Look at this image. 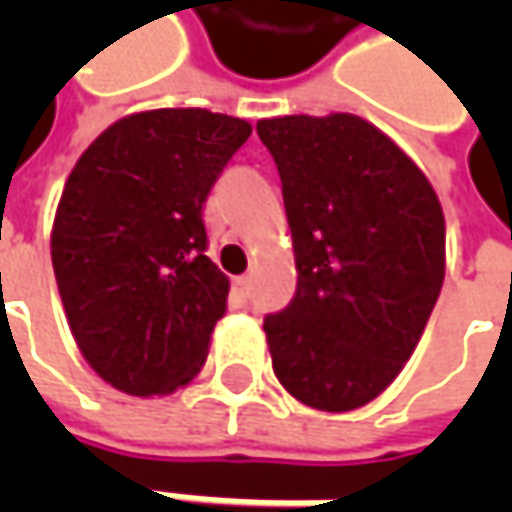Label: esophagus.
<instances>
[{
	"label": "esophagus",
	"mask_w": 512,
	"mask_h": 512,
	"mask_svg": "<svg viewBox=\"0 0 512 512\" xmlns=\"http://www.w3.org/2000/svg\"><path fill=\"white\" fill-rule=\"evenodd\" d=\"M233 290H236V296L247 299L250 296V276H236L233 279Z\"/></svg>",
	"instance_id": "1"
}]
</instances>
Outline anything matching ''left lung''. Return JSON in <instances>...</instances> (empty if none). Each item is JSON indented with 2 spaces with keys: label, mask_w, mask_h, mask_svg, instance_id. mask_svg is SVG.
<instances>
[{
  "label": "left lung",
  "mask_w": 512,
  "mask_h": 512,
  "mask_svg": "<svg viewBox=\"0 0 512 512\" xmlns=\"http://www.w3.org/2000/svg\"><path fill=\"white\" fill-rule=\"evenodd\" d=\"M279 176L296 296L265 319L273 373L327 413L402 373L444 282L442 202L387 133L353 113L259 119Z\"/></svg>",
  "instance_id": "left-lung-1"
}]
</instances>
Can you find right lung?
<instances>
[{
    "instance_id": "add662e5",
    "label": "right lung",
    "mask_w": 512,
    "mask_h": 512,
    "mask_svg": "<svg viewBox=\"0 0 512 512\" xmlns=\"http://www.w3.org/2000/svg\"><path fill=\"white\" fill-rule=\"evenodd\" d=\"M250 130L202 108L139 110L70 170L50 259L76 347L110 387L168 396L202 370L230 290L202 205Z\"/></svg>"
}]
</instances>
